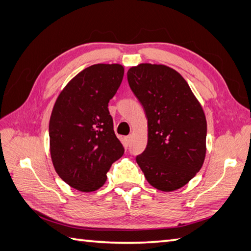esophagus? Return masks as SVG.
<instances>
[{
    "instance_id": "1",
    "label": "esophagus",
    "mask_w": 251,
    "mask_h": 251,
    "mask_svg": "<svg viewBox=\"0 0 251 251\" xmlns=\"http://www.w3.org/2000/svg\"><path fill=\"white\" fill-rule=\"evenodd\" d=\"M131 138H132V136H131V135H129V136H127V137L125 138V140H126V142H127V143H128V145H129V143H130V141H131Z\"/></svg>"
}]
</instances>
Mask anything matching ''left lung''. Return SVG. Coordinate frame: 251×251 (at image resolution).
<instances>
[{"label": "left lung", "instance_id": "left-lung-1", "mask_svg": "<svg viewBox=\"0 0 251 251\" xmlns=\"http://www.w3.org/2000/svg\"><path fill=\"white\" fill-rule=\"evenodd\" d=\"M148 119V145L136 157L148 182L170 192L200 172L206 155L207 122L199 100L174 69L140 63L127 72Z\"/></svg>", "mask_w": 251, "mask_h": 251}]
</instances>
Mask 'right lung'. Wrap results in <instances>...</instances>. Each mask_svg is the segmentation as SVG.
Masks as SVG:
<instances>
[{"label": "right lung", "instance_id": "add662e5", "mask_svg": "<svg viewBox=\"0 0 251 251\" xmlns=\"http://www.w3.org/2000/svg\"><path fill=\"white\" fill-rule=\"evenodd\" d=\"M124 76L119 63H98L74 76L58 96L50 120V147L58 176L81 192L98 190L124 154L108 109Z\"/></svg>", "mask_w": 251, "mask_h": 251}]
</instances>
